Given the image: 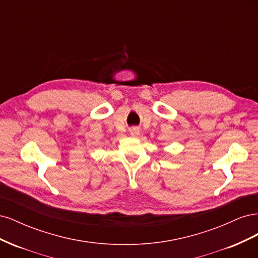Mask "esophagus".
Instances as JSON below:
<instances>
[{
	"label": "esophagus",
	"mask_w": 258,
	"mask_h": 258,
	"mask_svg": "<svg viewBox=\"0 0 258 258\" xmlns=\"http://www.w3.org/2000/svg\"><path fill=\"white\" fill-rule=\"evenodd\" d=\"M130 135H131V136H134V137L139 136V135H140V129H139V128H137V127L131 128V129H130Z\"/></svg>",
	"instance_id": "1"
}]
</instances>
